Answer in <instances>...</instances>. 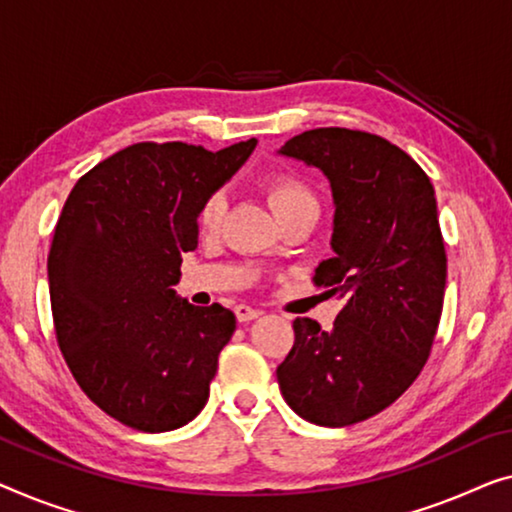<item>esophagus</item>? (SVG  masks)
Masks as SVG:
<instances>
[{
	"label": "esophagus",
	"mask_w": 512,
	"mask_h": 512,
	"mask_svg": "<svg viewBox=\"0 0 512 512\" xmlns=\"http://www.w3.org/2000/svg\"><path fill=\"white\" fill-rule=\"evenodd\" d=\"M234 315H236V319H239V322H253V319H257L259 315H262V312L250 308V305H246V303H239L234 308Z\"/></svg>",
	"instance_id": "obj_1"
}]
</instances>
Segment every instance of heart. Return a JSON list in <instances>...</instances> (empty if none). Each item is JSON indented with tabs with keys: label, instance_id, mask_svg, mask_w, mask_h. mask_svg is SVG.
<instances>
[{
	"label": "heart",
	"instance_id": "obj_1",
	"mask_svg": "<svg viewBox=\"0 0 512 512\" xmlns=\"http://www.w3.org/2000/svg\"><path fill=\"white\" fill-rule=\"evenodd\" d=\"M266 195H269V202L278 218L292 216V213H312V216H319L317 195L312 193L308 183L296 177V174H289V172L271 174L269 181H266ZM225 207H227V200L223 193H213L204 200L200 216H197L204 232L216 230L220 220L225 216Z\"/></svg>",
	"mask_w": 512,
	"mask_h": 512
}]
</instances>
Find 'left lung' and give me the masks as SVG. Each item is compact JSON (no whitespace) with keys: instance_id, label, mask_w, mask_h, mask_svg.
<instances>
[{"instance_id":"left-lung-1","label":"left lung","mask_w":512,"mask_h":512,"mask_svg":"<svg viewBox=\"0 0 512 512\" xmlns=\"http://www.w3.org/2000/svg\"><path fill=\"white\" fill-rule=\"evenodd\" d=\"M278 154L331 183L333 257L315 269V285L345 299L331 331L294 319L278 386L305 421L345 427L398 400L430 356L446 289L437 200L421 165L379 135L315 128Z\"/></svg>"}]
</instances>
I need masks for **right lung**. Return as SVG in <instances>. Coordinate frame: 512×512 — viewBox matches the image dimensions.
<instances>
[{"label": "right lung", "instance_id": "1", "mask_svg": "<svg viewBox=\"0 0 512 512\" xmlns=\"http://www.w3.org/2000/svg\"><path fill=\"white\" fill-rule=\"evenodd\" d=\"M255 147L137 142L91 167L61 209L48 255L59 349L87 398L133 430H177L209 400L236 317L174 285L204 200Z\"/></svg>", "mask_w": 512, "mask_h": 512}]
</instances>
